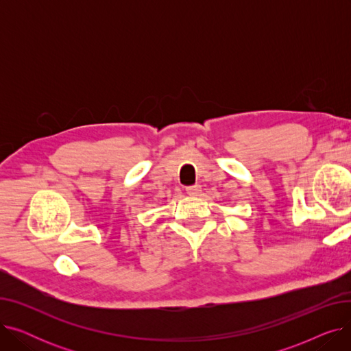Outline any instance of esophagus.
Here are the masks:
<instances>
[{
    "mask_svg": "<svg viewBox=\"0 0 351 351\" xmlns=\"http://www.w3.org/2000/svg\"><path fill=\"white\" fill-rule=\"evenodd\" d=\"M200 192H202L200 185H192V186H188V188H186V193H188V195H192V196H197Z\"/></svg>",
    "mask_w": 351,
    "mask_h": 351,
    "instance_id": "esophagus-1",
    "label": "esophagus"
}]
</instances>
